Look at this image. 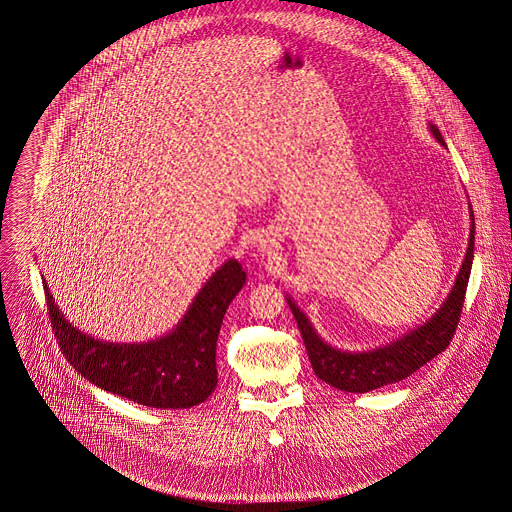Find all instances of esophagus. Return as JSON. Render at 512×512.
<instances>
[{"instance_id": "34e87169", "label": "esophagus", "mask_w": 512, "mask_h": 512, "mask_svg": "<svg viewBox=\"0 0 512 512\" xmlns=\"http://www.w3.org/2000/svg\"><path fill=\"white\" fill-rule=\"evenodd\" d=\"M260 248H262V250H266V244H260Z\"/></svg>"}]
</instances>
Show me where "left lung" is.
<instances>
[{
	"instance_id": "left-lung-1",
	"label": "left lung",
	"mask_w": 512,
	"mask_h": 512,
	"mask_svg": "<svg viewBox=\"0 0 512 512\" xmlns=\"http://www.w3.org/2000/svg\"><path fill=\"white\" fill-rule=\"evenodd\" d=\"M429 130L433 137L446 147L439 128L435 124H429ZM470 221H472V227H470L466 256L441 308L427 322H423L421 326L409 330L408 334L386 345L367 349V351L338 349L318 336L307 314L297 307V303L291 297H287V305L293 310V316L299 324L301 336L305 341L312 371L320 380L343 392L363 394L406 378L411 373H415L419 367H423L425 363H429L433 357L443 353L456 332L462 305H464V295L468 289V279L472 272L474 240H476V223H474L472 205H470Z\"/></svg>"
}]
</instances>
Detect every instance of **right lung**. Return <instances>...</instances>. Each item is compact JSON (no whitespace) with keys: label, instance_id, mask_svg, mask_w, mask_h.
<instances>
[{"label":"right lung","instance_id":"1","mask_svg":"<svg viewBox=\"0 0 512 512\" xmlns=\"http://www.w3.org/2000/svg\"><path fill=\"white\" fill-rule=\"evenodd\" d=\"M244 283L246 272L231 258L205 281L171 332L143 343H112L69 324L42 279L52 330L69 365L106 392L159 409L192 408L211 396L217 336Z\"/></svg>","mask_w":512,"mask_h":512}]
</instances>
